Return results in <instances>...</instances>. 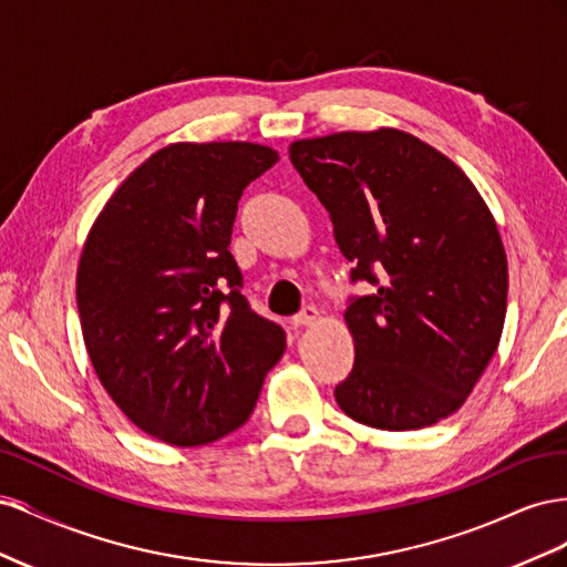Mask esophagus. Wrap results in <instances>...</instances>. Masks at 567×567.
I'll return each mask as SVG.
<instances>
[{"instance_id": "esophagus-1", "label": "esophagus", "mask_w": 567, "mask_h": 567, "mask_svg": "<svg viewBox=\"0 0 567 567\" xmlns=\"http://www.w3.org/2000/svg\"><path fill=\"white\" fill-rule=\"evenodd\" d=\"M319 319V310L315 305H307V307H302L300 310V315H296L293 317V326H310V323H315Z\"/></svg>"}]
</instances>
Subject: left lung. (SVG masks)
<instances>
[{
    "mask_svg": "<svg viewBox=\"0 0 567 567\" xmlns=\"http://www.w3.org/2000/svg\"><path fill=\"white\" fill-rule=\"evenodd\" d=\"M290 163L331 215L352 281L354 367L336 402L379 431L452 416L499 348L508 265L463 169L419 136L381 127L298 140Z\"/></svg>",
    "mask_w": 567,
    "mask_h": 567,
    "instance_id": "1",
    "label": "left lung"
}]
</instances>
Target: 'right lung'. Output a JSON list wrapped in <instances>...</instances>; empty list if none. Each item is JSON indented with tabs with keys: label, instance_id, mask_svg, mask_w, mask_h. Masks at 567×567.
Wrapping results in <instances>:
<instances>
[{
	"label": "right lung",
	"instance_id": "1",
	"mask_svg": "<svg viewBox=\"0 0 567 567\" xmlns=\"http://www.w3.org/2000/svg\"><path fill=\"white\" fill-rule=\"evenodd\" d=\"M277 161L250 142L169 144L115 188L84 241L78 312L92 367L120 411L173 447L241 427L286 350L281 326L241 296L229 252L238 198Z\"/></svg>",
	"mask_w": 567,
	"mask_h": 567
}]
</instances>
